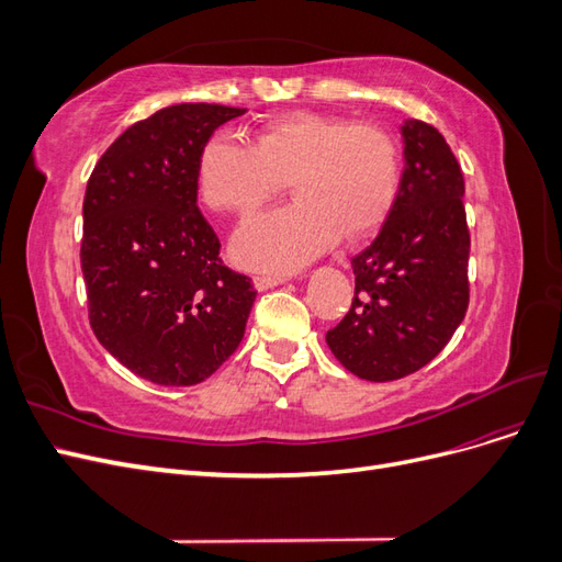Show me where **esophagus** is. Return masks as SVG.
Masks as SVG:
<instances>
[{
    "instance_id": "34e87169",
    "label": "esophagus",
    "mask_w": 562,
    "mask_h": 562,
    "mask_svg": "<svg viewBox=\"0 0 562 562\" xmlns=\"http://www.w3.org/2000/svg\"><path fill=\"white\" fill-rule=\"evenodd\" d=\"M285 279H288L285 274H258L252 279V283H255V288H258V291H267V288H274V285L283 283Z\"/></svg>"
}]
</instances>
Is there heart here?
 I'll list each match as a JSON object with an SVG mask.
<instances>
[{"label":"heart","mask_w":562,"mask_h":562,"mask_svg":"<svg viewBox=\"0 0 562 562\" xmlns=\"http://www.w3.org/2000/svg\"><path fill=\"white\" fill-rule=\"evenodd\" d=\"M291 180L295 201L252 215L234 234V258L252 269L291 271L342 234L375 232L401 190V151L378 126L297 112L267 124L255 145L217 131L201 147L199 196L209 209L248 215Z\"/></svg>","instance_id":"heart-1"}]
</instances>
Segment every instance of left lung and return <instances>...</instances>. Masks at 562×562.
Returning a JSON list of instances; mask_svg holds the SVG:
<instances>
[{
    "instance_id": "1",
    "label": "left lung",
    "mask_w": 562,
    "mask_h": 562,
    "mask_svg": "<svg viewBox=\"0 0 562 562\" xmlns=\"http://www.w3.org/2000/svg\"><path fill=\"white\" fill-rule=\"evenodd\" d=\"M401 133L396 203L375 241L351 258V310L326 333L335 359L368 382L401 380L434 361L469 310L462 168L431 124L407 119Z\"/></svg>"
}]
</instances>
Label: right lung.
<instances>
[{"instance_id":"obj_1","label":"right lung","mask_w":562,"mask_h":562,"mask_svg":"<svg viewBox=\"0 0 562 562\" xmlns=\"http://www.w3.org/2000/svg\"><path fill=\"white\" fill-rule=\"evenodd\" d=\"M244 108L182 103L128 126L83 196L91 328L119 363L164 386L199 384L241 345L258 291L220 258L196 206V164Z\"/></svg>"}]
</instances>
